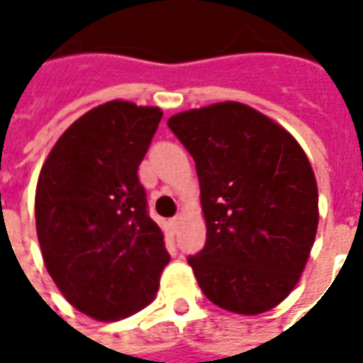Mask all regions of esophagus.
<instances>
[{
  "instance_id": "esophagus-1",
  "label": "esophagus",
  "mask_w": 363,
  "mask_h": 363,
  "mask_svg": "<svg viewBox=\"0 0 363 363\" xmlns=\"http://www.w3.org/2000/svg\"><path fill=\"white\" fill-rule=\"evenodd\" d=\"M169 223H171V228H173L174 231H177V228H179V223H181V216H174L173 220L169 221Z\"/></svg>"
}]
</instances>
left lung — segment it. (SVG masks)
Returning <instances> with one entry per match:
<instances>
[{"label":"left lung","mask_w":363,"mask_h":363,"mask_svg":"<svg viewBox=\"0 0 363 363\" xmlns=\"http://www.w3.org/2000/svg\"><path fill=\"white\" fill-rule=\"evenodd\" d=\"M169 128L196 163L204 249L189 257L198 286L221 309L259 315L284 301L303 272L319 194L301 145L241 103L179 112Z\"/></svg>","instance_id":"1"}]
</instances>
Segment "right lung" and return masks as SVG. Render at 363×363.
Returning <instances> with one entry per match:
<instances>
[{"mask_svg":"<svg viewBox=\"0 0 363 363\" xmlns=\"http://www.w3.org/2000/svg\"><path fill=\"white\" fill-rule=\"evenodd\" d=\"M161 116L128 101L101 104L62 134L38 177L36 235L46 270L93 319H124L151 303L171 260L138 179Z\"/></svg>","mask_w":363,"mask_h":363,"instance_id":"add662e5","label":"right lung"}]
</instances>
